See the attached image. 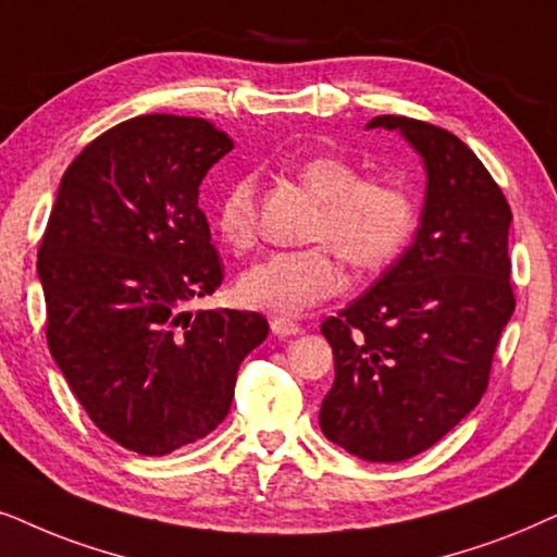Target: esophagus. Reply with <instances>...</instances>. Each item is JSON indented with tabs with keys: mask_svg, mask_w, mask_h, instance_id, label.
Masks as SVG:
<instances>
[{
	"mask_svg": "<svg viewBox=\"0 0 557 557\" xmlns=\"http://www.w3.org/2000/svg\"><path fill=\"white\" fill-rule=\"evenodd\" d=\"M270 329H272L274 336H280V338L295 336V333H300V325L293 323V321H287V318H272Z\"/></svg>",
	"mask_w": 557,
	"mask_h": 557,
	"instance_id": "esophagus-1",
	"label": "esophagus"
}]
</instances>
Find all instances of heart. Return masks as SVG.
<instances>
[{"label": "heart", "mask_w": 557, "mask_h": 557, "mask_svg": "<svg viewBox=\"0 0 557 557\" xmlns=\"http://www.w3.org/2000/svg\"><path fill=\"white\" fill-rule=\"evenodd\" d=\"M302 185L321 198L308 226L313 247L274 251L242 274L244 306L272 315H300L344 285L333 250L354 270H376L395 259L418 224V203L403 183L364 175L344 154H313L298 165ZM213 221L228 247L257 242V175L242 173L221 193Z\"/></svg>", "instance_id": "b5f03b06"}]
</instances>
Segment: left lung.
Returning a JSON list of instances; mask_svg holds the SVG:
<instances>
[{"label": "left lung", "instance_id": "8db88e82", "mask_svg": "<svg viewBox=\"0 0 557 557\" xmlns=\"http://www.w3.org/2000/svg\"><path fill=\"white\" fill-rule=\"evenodd\" d=\"M422 154L428 193L412 247L351 306L325 318L336 380L321 430L348 454L397 463L435 446L488 387L515 313L511 209L476 154L448 129L374 116Z\"/></svg>", "mask_w": 557, "mask_h": 557}]
</instances>
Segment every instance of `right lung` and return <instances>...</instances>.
I'll return each instance as SVG.
<instances>
[{
	"label": "right lung",
	"instance_id": "add662e5",
	"mask_svg": "<svg viewBox=\"0 0 557 557\" xmlns=\"http://www.w3.org/2000/svg\"><path fill=\"white\" fill-rule=\"evenodd\" d=\"M232 147L198 116L116 124L63 173L37 249L50 354L94 425L139 456L206 438L270 331L251 310H188L224 280L198 185Z\"/></svg>",
	"mask_w": 557,
	"mask_h": 557
}]
</instances>
